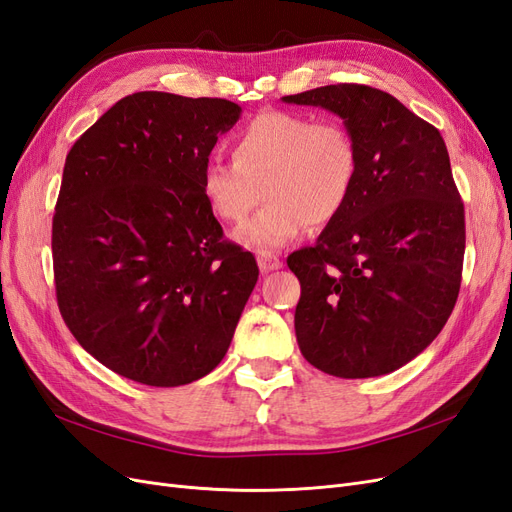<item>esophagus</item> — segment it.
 I'll return each mask as SVG.
<instances>
[{
  "label": "esophagus",
  "instance_id": "34e87169",
  "mask_svg": "<svg viewBox=\"0 0 512 512\" xmlns=\"http://www.w3.org/2000/svg\"><path fill=\"white\" fill-rule=\"evenodd\" d=\"M258 267L262 273H269L282 267L280 256H275L273 252H258Z\"/></svg>",
  "mask_w": 512,
  "mask_h": 512
}]
</instances>
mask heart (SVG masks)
Instances as JSON below:
<instances>
[{
  "mask_svg": "<svg viewBox=\"0 0 512 512\" xmlns=\"http://www.w3.org/2000/svg\"><path fill=\"white\" fill-rule=\"evenodd\" d=\"M232 162L211 160L200 175L209 209L224 222L247 218L260 188L267 203L237 230L254 250H273L339 218L359 175V149L339 121L267 111L232 136Z\"/></svg>",
  "mask_w": 512,
  "mask_h": 512,
  "instance_id": "heart-1",
  "label": "heart"
}]
</instances>
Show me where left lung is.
Wrapping results in <instances>:
<instances>
[{
  "label": "left lung",
  "mask_w": 512,
  "mask_h": 512,
  "mask_svg": "<svg viewBox=\"0 0 512 512\" xmlns=\"http://www.w3.org/2000/svg\"><path fill=\"white\" fill-rule=\"evenodd\" d=\"M344 119L359 175L346 209L314 247L288 256L301 282V354L337 378L391 374L451 316L466 252V213L440 132L386 91L339 83L284 96Z\"/></svg>",
  "instance_id": "8db88e82"
}]
</instances>
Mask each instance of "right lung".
I'll return each mask as SVG.
<instances>
[{
	"label": "right lung",
	"instance_id": "1",
	"mask_svg": "<svg viewBox=\"0 0 512 512\" xmlns=\"http://www.w3.org/2000/svg\"><path fill=\"white\" fill-rule=\"evenodd\" d=\"M241 106L138 91L76 141L53 215L57 305L115 374L181 386L220 365L258 282L200 190Z\"/></svg>",
	"mask_w": 512,
	"mask_h": 512
}]
</instances>
